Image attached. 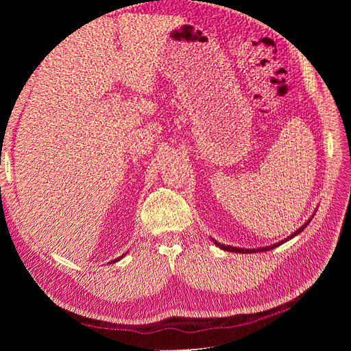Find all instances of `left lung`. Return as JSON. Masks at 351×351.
Masks as SVG:
<instances>
[{"mask_svg":"<svg viewBox=\"0 0 351 351\" xmlns=\"http://www.w3.org/2000/svg\"><path fill=\"white\" fill-rule=\"evenodd\" d=\"M309 222H311V219L309 221H306L304 222V224L299 228V230H297V231H294L293 232V234L290 236V237H287L285 240H282V241H280V243H275V244H272V246H267V247H261V249H240V247H232V246H228V244H227V246H226V244H221V243H218V241H215L214 239H212V241H214L215 244H217V246L219 247V249H222V250H227V252H234V253H256V252H267V250H271V249H274V247H277V246H280V244H282V243H285L287 240H290V239H293L294 236H297V234H299V232H302L306 227H307V224H309Z\"/></svg>","mask_w":351,"mask_h":351,"instance_id":"left-lung-1","label":"left lung"}]
</instances>
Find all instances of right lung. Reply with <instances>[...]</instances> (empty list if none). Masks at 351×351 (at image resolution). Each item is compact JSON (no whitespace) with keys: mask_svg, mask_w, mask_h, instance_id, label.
Instances as JSON below:
<instances>
[{"mask_svg":"<svg viewBox=\"0 0 351 351\" xmlns=\"http://www.w3.org/2000/svg\"><path fill=\"white\" fill-rule=\"evenodd\" d=\"M121 258H123V254H121V256H120V258H119V259H114V261H112V262H117V261H120V259H121Z\"/></svg>","mask_w":351,"mask_h":351,"instance_id":"obj_1","label":"right lung"}]
</instances>
